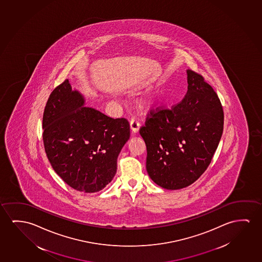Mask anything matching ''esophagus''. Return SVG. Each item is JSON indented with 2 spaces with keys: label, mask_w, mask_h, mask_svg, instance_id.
<instances>
[{
  "label": "esophagus",
  "mask_w": 262,
  "mask_h": 262,
  "mask_svg": "<svg viewBox=\"0 0 262 262\" xmlns=\"http://www.w3.org/2000/svg\"><path fill=\"white\" fill-rule=\"evenodd\" d=\"M129 126H130V129H132V133L133 134H136L139 133L140 130V122L137 120V119H132V121L129 122Z\"/></svg>",
  "instance_id": "obj_1"
}]
</instances>
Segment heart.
<instances>
[{"mask_svg":"<svg viewBox=\"0 0 262 262\" xmlns=\"http://www.w3.org/2000/svg\"><path fill=\"white\" fill-rule=\"evenodd\" d=\"M148 99H149V98L145 99V100H144L145 103H146V102H148V101H149V100H148Z\"/></svg>","mask_w":262,"mask_h":262,"instance_id":"heart-1","label":"heart"}]
</instances>
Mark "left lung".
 I'll return each mask as SVG.
<instances>
[{
	"label": "left lung",
	"instance_id": "1",
	"mask_svg": "<svg viewBox=\"0 0 262 262\" xmlns=\"http://www.w3.org/2000/svg\"><path fill=\"white\" fill-rule=\"evenodd\" d=\"M187 92L171 110L150 113L140 130L153 182L178 190L196 181L211 163L224 130V111L203 76L186 70Z\"/></svg>",
	"mask_w": 262,
	"mask_h": 262
}]
</instances>
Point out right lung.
Returning <instances> with one entry per match:
<instances>
[{
  "label": "right lung",
  "instance_id": "obj_1",
  "mask_svg": "<svg viewBox=\"0 0 262 262\" xmlns=\"http://www.w3.org/2000/svg\"><path fill=\"white\" fill-rule=\"evenodd\" d=\"M84 105V96L69 79L55 88L43 114V141L51 166L64 182L80 192L95 193L116 174L129 124L124 118L113 119Z\"/></svg>",
  "mask_w": 262,
  "mask_h": 262
}]
</instances>
